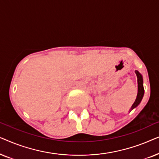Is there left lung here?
Masks as SVG:
<instances>
[{
	"label": "left lung",
	"mask_w": 159,
	"mask_h": 159,
	"mask_svg": "<svg viewBox=\"0 0 159 159\" xmlns=\"http://www.w3.org/2000/svg\"><path fill=\"white\" fill-rule=\"evenodd\" d=\"M135 74L137 75V78H138V95H137V98L135 101L132 104L131 108H130L129 111L133 110L134 108H136L140 103L142 101L143 95H144V88H143V77L140 75L138 71H135Z\"/></svg>",
	"instance_id": "obj_1"
}]
</instances>
